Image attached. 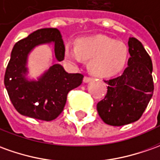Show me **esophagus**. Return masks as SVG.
Instances as JSON below:
<instances>
[{"instance_id":"34e87169","label":"esophagus","mask_w":160,"mask_h":160,"mask_svg":"<svg viewBox=\"0 0 160 160\" xmlns=\"http://www.w3.org/2000/svg\"><path fill=\"white\" fill-rule=\"evenodd\" d=\"M92 81V78H89V77H84L83 78V82H89Z\"/></svg>"}]
</instances>
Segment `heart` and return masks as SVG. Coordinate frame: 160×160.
Returning a JSON list of instances; mask_svg holds the SVG:
<instances>
[{
    "mask_svg": "<svg viewBox=\"0 0 160 160\" xmlns=\"http://www.w3.org/2000/svg\"><path fill=\"white\" fill-rule=\"evenodd\" d=\"M129 50L123 42L105 36L82 37L77 46L66 43L64 56L73 65L89 61V69L99 78H110L119 73L127 62Z\"/></svg>",
    "mask_w": 160,
    "mask_h": 160,
    "instance_id": "b5f03b06",
    "label": "heart"
}]
</instances>
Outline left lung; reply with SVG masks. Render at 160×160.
<instances>
[{"mask_svg": "<svg viewBox=\"0 0 160 160\" xmlns=\"http://www.w3.org/2000/svg\"><path fill=\"white\" fill-rule=\"evenodd\" d=\"M128 67L116 78L104 81L108 84L104 98L97 104L100 118L105 124L121 126L141 118L152 97V62L139 41H128Z\"/></svg>", "mask_w": 160, "mask_h": 160, "instance_id": "left-lung-1", "label": "left lung"}]
</instances>
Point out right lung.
<instances>
[{
  "mask_svg": "<svg viewBox=\"0 0 160 160\" xmlns=\"http://www.w3.org/2000/svg\"><path fill=\"white\" fill-rule=\"evenodd\" d=\"M55 43V57L64 59V43L57 28H41L17 42L7 66L4 84L15 110L32 118L51 121L63 111L69 91L82 82V74H69L59 63H54L38 80H28L27 61L36 46Z\"/></svg>",
  "mask_w": 160,
  "mask_h": 160,
  "instance_id": "obj_1",
  "label": "right lung"
}]
</instances>
